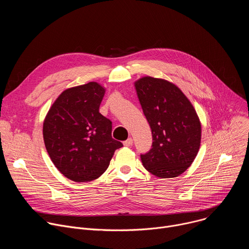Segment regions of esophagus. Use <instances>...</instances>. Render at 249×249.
<instances>
[{"instance_id": "obj_1", "label": "esophagus", "mask_w": 249, "mask_h": 249, "mask_svg": "<svg viewBox=\"0 0 249 249\" xmlns=\"http://www.w3.org/2000/svg\"><path fill=\"white\" fill-rule=\"evenodd\" d=\"M123 145H124L125 147H131V146L133 145V139H132V138H129L128 140L124 141V142H123Z\"/></svg>"}]
</instances>
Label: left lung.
Segmentation results:
<instances>
[{
	"mask_svg": "<svg viewBox=\"0 0 249 249\" xmlns=\"http://www.w3.org/2000/svg\"><path fill=\"white\" fill-rule=\"evenodd\" d=\"M135 89L150 124L153 145L141 155L145 168L160 178L182 174L201 144V122L192 103L174 84L153 77L137 80Z\"/></svg>",
	"mask_w": 249,
	"mask_h": 249,
	"instance_id": "8db88e82",
	"label": "left lung"
}]
</instances>
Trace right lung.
Wrapping results in <instances>:
<instances>
[{
	"label": "right lung",
	"instance_id": "1",
	"mask_svg": "<svg viewBox=\"0 0 249 249\" xmlns=\"http://www.w3.org/2000/svg\"><path fill=\"white\" fill-rule=\"evenodd\" d=\"M105 88L96 82L65 89L43 122L47 153L57 169L76 182L94 180L123 147L111 137L112 123L99 113Z\"/></svg>",
	"mask_w": 249,
	"mask_h": 249
}]
</instances>
